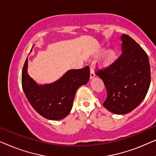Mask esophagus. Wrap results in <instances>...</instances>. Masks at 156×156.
I'll return each instance as SVG.
<instances>
[{"instance_id":"1","label":"esophagus","mask_w":156,"mask_h":156,"mask_svg":"<svg viewBox=\"0 0 156 156\" xmlns=\"http://www.w3.org/2000/svg\"><path fill=\"white\" fill-rule=\"evenodd\" d=\"M95 76V72H94V70L93 68H90V79H93Z\"/></svg>"}]
</instances>
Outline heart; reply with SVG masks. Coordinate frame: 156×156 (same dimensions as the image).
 Returning <instances> with one entry per match:
<instances>
[{"mask_svg":"<svg viewBox=\"0 0 156 156\" xmlns=\"http://www.w3.org/2000/svg\"><path fill=\"white\" fill-rule=\"evenodd\" d=\"M105 50L103 49L100 51L101 54L105 53ZM118 51L115 48H112L107 50L104 57V59L102 61V66L105 68H107L112 64V63L116 61L117 58Z\"/></svg>","mask_w":156,"mask_h":156,"instance_id":"heart-1","label":"heart"}]
</instances>
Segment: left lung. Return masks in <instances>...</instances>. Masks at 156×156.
Returning <instances> with one entry per match:
<instances>
[{
	"label": "left lung",
	"mask_w": 156,
	"mask_h": 156,
	"mask_svg": "<svg viewBox=\"0 0 156 156\" xmlns=\"http://www.w3.org/2000/svg\"><path fill=\"white\" fill-rule=\"evenodd\" d=\"M121 40V56L110 66L97 72L107 90L103 105L116 115H125L136 108L151 84V67L146 51L129 35L123 34Z\"/></svg>",
	"instance_id": "obj_1"
}]
</instances>
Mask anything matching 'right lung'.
I'll return each mask as SVG.
<instances>
[{"label":"right lung","mask_w":156,"mask_h":156,"mask_svg":"<svg viewBox=\"0 0 156 156\" xmlns=\"http://www.w3.org/2000/svg\"><path fill=\"white\" fill-rule=\"evenodd\" d=\"M27 67V58L22 72V85L30 105L46 119H64L71 110L76 90L88 82L89 67L69 70L55 82L44 85H39L30 77Z\"/></svg>","instance_id":"1"}]
</instances>
